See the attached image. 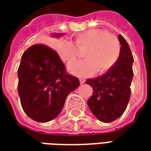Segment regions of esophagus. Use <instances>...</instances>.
I'll use <instances>...</instances> for the list:
<instances>
[{"mask_svg": "<svg viewBox=\"0 0 151 151\" xmlns=\"http://www.w3.org/2000/svg\"><path fill=\"white\" fill-rule=\"evenodd\" d=\"M80 83H81V84H84L85 83L84 79H80Z\"/></svg>", "mask_w": 151, "mask_h": 151, "instance_id": "obj_1", "label": "esophagus"}]
</instances>
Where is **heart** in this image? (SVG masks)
I'll use <instances>...</instances> for the list:
<instances>
[{"label":"heart","instance_id":"obj_1","mask_svg":"<svg viewBox=\"0 0 151 151\" xmlns=\"http://www.w3.org/2000/svg\"><path fill=\"white\" fill-rule=\"evenodd\" d=\"M76 44L62 39L56 44V52L63 60L70 64L77 58L78 48L86 50L83 54L86 60L68 66L70 72L81 77L89 76L95 71L101 74L109 70L119 60L121 53L118 38L102 29H90L79 33L76 37Z\"/></svg>","mask_w":151,"mask_h":151}]
</instances>
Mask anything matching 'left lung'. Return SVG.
Masks as SVG:
<instances>
[{
	"mask_svg": "<svg viewBox=\"0 0 151 151\" xmlns=\"http://www.w3.org/2000/svg\"><path fill=\"white\" fill-rule=\"evenodd\" d=\"M119 40L121 53L117 63L101 76L86 81L93 90L87 105L93 115L103 123H111L121 117L130 98L134 58L125 38L119 34Z\"/></svg>",
	"mask_w": 151,
	"mask_h": 151,
	"instance_id": "8db88e82",
	"label": "left lung"
}]
</instances>
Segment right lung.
<instances>
[{
    "mask_svg": "<svg viewBox=\"0 0 151 151\" xmlns=\"http://www.w3.org/2000/svg\"><path fill=\"white\" fill-rule=\"evenodd\" d=\"M64 33H52L60 38ZM17 91L23 111L33 120L46 123L55 119L67 96L80 86L78 78L68 75L55 50L35 44L22 56L17 70Z\"/></svg>",
    "mask_w": 151,
    "mask_h": 151,
    "instance_id": "right-lung-1",
    "label": "right lung"
}]
</instances>
